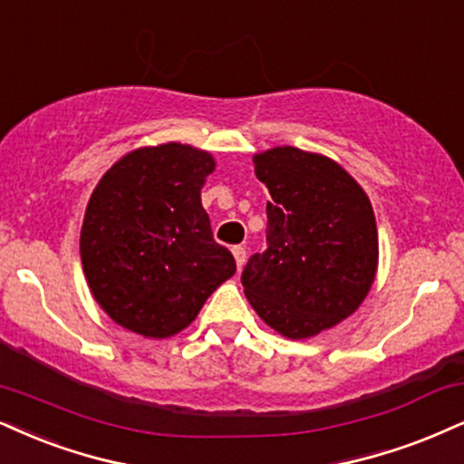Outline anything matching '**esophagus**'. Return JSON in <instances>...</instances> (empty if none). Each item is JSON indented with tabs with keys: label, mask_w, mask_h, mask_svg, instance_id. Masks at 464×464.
<instances>
[{
	"label": "esophagus",
	"mask_w": 464,
	"mask_h": 464,
	"mask_svg": "<svg viewBox=\"0 0 464 464\" xmlns=\"http://www.w3.org/2000/svg\"><path fill=\"white\" fill-rule=\"evenodd\" d=\"M232 254H234V260H237V266L243 268L245 260H247V249H245L243 245H237V247H232Z\"/></svg>",
	"instance_id": "1"
}]
</instances>
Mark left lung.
Masks as SVG:
<instances>
[{
  "mask_svg": "<svg viewBox=\"0 0 464 464\" xmlns=\"http://www.w3.org/2000/svg\"><path fill=\"white\" fill-rule=\"evenodd\" d=\"M266 202V251L243 268L256 314L285 337L335 327L362 305L376 276L372 204L335 161L279 146L256 154Z\"/></svg>",
  "mask_w": 464,
  "mask_h": 464,
  "instance_id": "obj_1",
  "label": "left lung"
}]
</instances>
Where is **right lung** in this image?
Here are the masks:
<instances>
[{"mask_svg": "<svg viewBox=\"0 0 464 464\" xmlns=\"http://www.w3.org/2000/svg\"><path fill=\"white\" fill-rule=\"evenodd\" d=\"M208 152L182 144L140 148L102 176L82 227V262L94 299L144 337H169L237 273L215 243L199 188Z\"/></svg>", "mask_w": 464, "mask_h": 464, "instance_id": "add662e5", "label": "right lung"}]
</instances>
